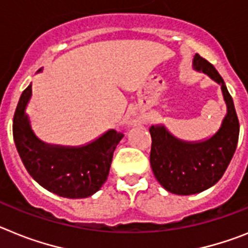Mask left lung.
<instances>
[{
  "label": "left lung",
  "instance_id": "8db88e82",
  "mask_svg": "<svg viewBox=\"0 0 248 248\" xmlns=\"http://www.w3.org/2000/svg\"><path fill=\"white\" fill-rule=\"evenodd\" d=\"M192 68L221 86L226 113L218 130L208 139L186 141L176 137L163 124L150 128V162L155 177L166 191L182 196L200 193L218 182L233 157L240 135L233 101L222 77L200 55L193 56Z\"/></svg>",
  "mask_w": 248,
  "mask_h": 248
}]
</instances>
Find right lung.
I'll return each instance as SVG.
<instances>
[{"instance_id": "add662e5", "label": "right lung", "mask_w": 248, "mask_h": 248, "mask_svg": "<svg viewBox=\"0 0 248 248\" xmlns=\"http://www.w3.org/2000/svg\"><path fill=\"white\" fill-rule=\"evenodd\" d=\"M40 68L37 73L42 72ZM32 96V83L21 94L14 116V140L31 177L49 192L66 199H86L106 182L120 133L107 130L81 146L47 143L32 130L26 112Z\"/></svg>"}]
</instances>
